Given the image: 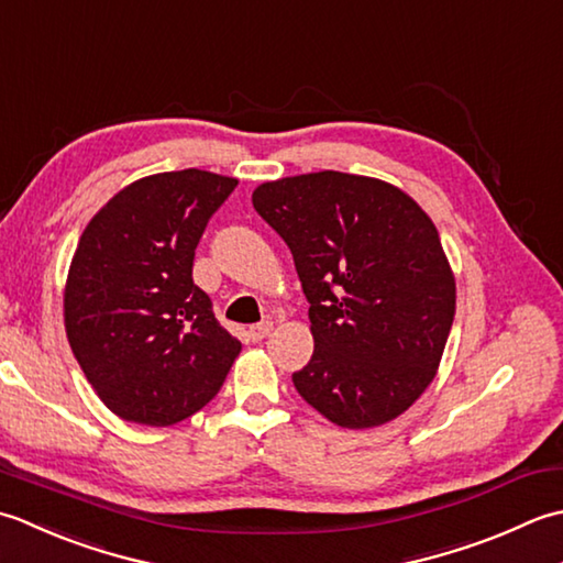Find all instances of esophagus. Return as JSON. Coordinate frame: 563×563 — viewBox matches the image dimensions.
<instances>
[{
  "label": "esophagus",
  "instance_id": "obj_1",
  "mask_svg": "<svg viewBox=\"0 0 563 563\" xmlns=\"http://www.w3.org/2000/svg\"><path fill=\"white\" fill-rule=\"evenodd\" d=\"M272 332V323L269 320H265V323H257V325H250L247 328V338L252 340V342H260V340H265L267 335Z\"/></svg>",
  "mask_w": 563,
  "mask_h": 563
}]
</instances>
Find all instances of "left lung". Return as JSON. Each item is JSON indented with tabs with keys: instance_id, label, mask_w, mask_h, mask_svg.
<instances>
[{
	"instance_id": "obj_1",
	"label": "left lung",
	"mask_w": 563,
	"mask_h": 563,
	"mask_svg": "<svg viewBox=\"0 0 563 563\" xmlns=\"http://www.w3.org/2000/svg\"><path fill=\"white\" fill-rule=\"evenodd\" d=\"M252 206L311 303L316 347L296 391L340 428L398 418L430 386L454 320L438 228L400 189L332 169L267 181Z\"/></svg>"
}]
</instances>
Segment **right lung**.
<instances>
[{"mask_svg": "<svg viewBox=\"0 0 563 563\" xmlns=\"http://www.w3.org/2000/svg\"><path fill=\"white\" fill-rule=\"evenodd\" d=\"M238 179L203 169L133 181L79 238L65 330L97 396L119 418L175 426L221 391L240 342L191 279L194 250Z\"/></svg>", "mask_w": 563, "mask_h": 563, "instance_id": "right-lung-1", "label": "right lung"}]
</instances>
